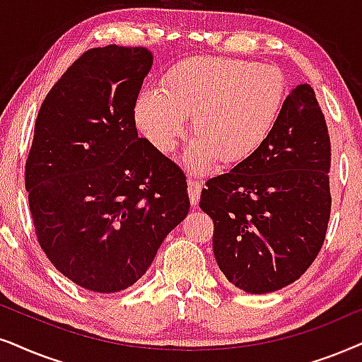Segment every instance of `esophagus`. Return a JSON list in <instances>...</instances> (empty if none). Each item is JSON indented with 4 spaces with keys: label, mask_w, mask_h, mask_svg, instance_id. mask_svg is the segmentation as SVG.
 Returning <instances> with one entry per match:
<instances>
[{
    "label": "esophagus",
    "mask_w": 362,
    "mask_h": 362,
    "mask_svg": "<svg viewBox=\"0 0 362 362\" xmlns=\"http://www.w3.org/2000/svg\"><path fill=\"white\" fill-rule=\"evenodd\" d=\"M200 192H202V185H200V182L195 180V178H189V197H190V204L194 205V207L199 204Z\"/></svg>",
    "instance_id": "obj_1"
}]
</instances>
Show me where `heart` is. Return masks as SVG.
<instances>
[{
  "mask_svg": "<svg viewBox=\"0 0 362 362\" xmlns=\"http://www.w3.org/2000/svg\"><path fill=\"white\" fill-rule=\"evenodd\" d=\"M286 100V80L272 66L237 58L197 57L177 63L158 91L135 102V123L158 152L167 153L185 134L192 117L195 140L185 167L205 173L214 163L237 167L250 160L271 136Z\"/></svg>",
  "mask_w": 362,
  "mask_h": 362,
  "instance_id": "1",
  "label": "heart"
}]
</instances>
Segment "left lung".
Segmentation results:
<instances>
[{
    "instance_id": "obj_1",
    "label": "left lung",
    "mask_w": 362,
    "mask_h": 362,
    "mask_svg": "<svg viewBox=\"0 0 362 362\" xmlns=\"http://www.w3.org/2000/svg\"><path fill=\"white\" fill-rule=\"evenodd\" d=\"M331 141L310 85H297L264 147L209 178L200 209L214 221V255L228 282L267 294L317 257L331 215Z\"/></svg>"
}]
</instances>
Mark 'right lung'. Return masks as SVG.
Wrapping results in <instances>:
<instances>
[{"label":"right lung","mask_w":362,"mask_h":362,"mask_svg":"<svg viewBox=\"0 0 362 362\" xmlns=\"http://www.w3.org/2000/svg\"><path fill=\"white\" fill-rule=\"evenodd\" d=\"M152 63L141 47L85 52L41 105L26 160L41 249L63 276L102 294L134 286L190 209L184 172L135 127Z\"/></svg>","instance_id":"1"}]
</instances>
